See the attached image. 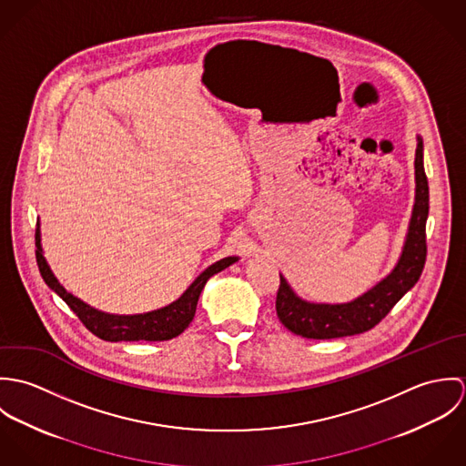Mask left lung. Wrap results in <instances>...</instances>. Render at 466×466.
<instances>
[{"mask_svg":"<svg viewBox=\"0 0 466 466\" xmlns=\"http://www.w3.org/2000/svg\"><path fill=\"white\" fill-rule=\"evenodd\" d=\"M416 196L399 264L368 292L350 303H310L301 299L279 274L276 314L281 325L307 339H337L368 332L379 325L401 296L414 287L425 266V224L429 217V183L423 168V141L418 136L414 157Z\"/></svg>","mask_w":466,"mask_h":466,"instance_id":"8db88e82","label":"left lung"}]
</instances>
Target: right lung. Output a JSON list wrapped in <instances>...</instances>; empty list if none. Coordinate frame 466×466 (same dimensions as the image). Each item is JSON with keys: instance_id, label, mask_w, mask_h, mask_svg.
Masks as SVG:
<instances>
[{"instance_id": "obj_1", "label": "right lung", "mask_w": 466, "mask_h": 466, "mask_svg": "<svg viewBox=\"0 0 466 466\" xmlns=\"http://www.w3.org/2000/svg\"><path fill=\"white\" fill-rule=\"evenodd\" d=\"M35 248H37V251H35L37 266H39L45 283L66 301L67 307L76 314V318L82 321V325L89 332L95 333L96 337L109 340V342L168 340V339H174L179 333L185 332L196 316L198 301H199L200 292H202L206 281L213 274L224 270L226 267H229L238 260V257H228V258H222V260L215 262L213 266L208 267L183 292V296L179 299H176L174 303H170L163 309L145 312V314H134V316H116V314H106V312H100V310L89 307L87 303H84L82 299H78L71 292H67L66 289L59 283V279L54 276L52 268L46 264V258L43 255L39 222H37V229H35Z\"/></svg>"}]
</instances>
